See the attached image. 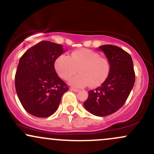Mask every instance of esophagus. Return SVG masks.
Masks as SVG:
<instances>
[{
    "label": "esophagus",
    "mask_w": 154,
    "mask_h": 154,
    "mask_svg": "<svg viewBox=\"0 0 154 154\" xmlns=\"http://www.w3.org/2000/svg\"><path fill=\"white\" fill-rule=\"evenodd\" d=\"M71 91H74V92H79L80 91V90H78V89H76V88H71Z\"/></svg>",
    "instance_id": "esophagus-1"
}]
</instances>
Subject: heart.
<instances>
[{"label": "heart", "instance_id": "obj_1", "mask_svg": "<svg viewBox=\"0 0 154 154\" xmlns=\"http://www.w3.org/2000/svg\"><path fill=\"white\" fill-rule=\"evenodd\" d=\"M55 69L62 79L68 80L80 72L70 81L74 87L83 88L90 84L91 87L102 85L107 79L110 65L107 59L100 57L97 52L88 49H80L71 54L60 55L55 62Z\"/></svg>", "mask_w": 154, "mask_h": 154}]
</instances>
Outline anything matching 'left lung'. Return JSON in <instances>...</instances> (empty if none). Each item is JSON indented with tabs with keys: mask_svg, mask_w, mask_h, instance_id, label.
<instances>
[{
	"mask_svg": "<svg viewBox=\"0 0 154 154\" xmlns=\"http://www.w3.org/2000/svg\"><path fill=\"white\" fill-rule=\"evenodd\" d=\"M99 48L105 54L110 72L100 87L88 91L83 105L91 114L102 117L116 112L124 105L134 86L135 74L131 55L123 49L111 45Z\"/></svg>",
	"mask_w": 154,
	"mask_h": 154,
	"instance_id": "obj_1",
	"label": "left lung"
}]
</instances>
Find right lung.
<instances>
[{"label": "right lung", "instance_id": "add662e5", "mask_svg": "<svg viewBox=\"0 0 154 154\" xmlns=\"http://www.w3.org/2000/svg\"><path fill=\"white\" fill-rule=\"evenodd\" d=\"M64 52L61 45L42 41L28 49L20 59L15 88L24 109L36 117L53 114L63 94L69 90L54 66L55 60Z\"/></svg>", "mask_w": 154, "mask_h": 154}]
</instances>
